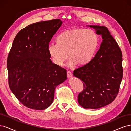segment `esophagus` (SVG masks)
<instances>
[{
	"instance_id": "1",
	"label": "esophagus",
	"mask_w": 131,
	"mask_h": 131,
	"mask_svg": "<svg viewBox=\"0 0 131 131\" xmlns=\"http://www.w3.org/2000/svg\"><path fill=\"white\" fill-rule=\"evenodd\" d=\"M67 77L68 78H70L73 76L72 73H71L70 71H68V72H67Z\"/></svg>"
}]
</instances>
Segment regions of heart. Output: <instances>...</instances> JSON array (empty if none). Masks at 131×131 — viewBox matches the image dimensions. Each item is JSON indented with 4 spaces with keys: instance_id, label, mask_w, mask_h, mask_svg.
<instances>
[{
    "instance_id": "obj_1",
    "label": "heart",
    "mask_w": 131,
    "mask_h": 131,
    "mask_svg": "<svg viewBox=\"0 0 131 131\" xmlns=\"http://www.w3.org/2000/svg\"><path fill=\"white\" fill-rule=\"evenodd\" d=\"M56 41L57 43H51L47 47L53 63L63 66L68 54L70 58L67 66L73 68L78 64L85 66L92 60L98 48L99 38L92 29L75 28L61 33Z\"/></svg>"
}]
</instances>
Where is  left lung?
Here are the masks:
<instances>
[{
	"label": "left lung",
	"mask_w": 131,
	"mask_h": 131,
	"mask_svg": "<svg viewBox=\"0 0 131 131\" xmlns=\"http://www.w3.org/2000/svg\"><path fill=\"white\" fill-rule=\"evenodd\" d=\"M103 39L100 49L88 64L75 69L74 77L83 81L79 104L96 109L111 103L116 97L123 76L122 54L117 43L104 26H88Z\"/></svg>",
	"instance_id": "left-lung-1"
}]
</instances>
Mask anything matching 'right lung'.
I'll return each instance as SVG.
<instances>
[{
  "instance_id": "right-lung-1",
  "label": "right lung",
  "mask_w": 131,
  "mask_h": 131,
  "mask_svg": "<svg viewBox=\"0 0 131 131\" xmlns=\"http://www.w3.org/2000/svg\"><path fill=\"white\" fill-rule=\"evenodd\" d=\"M63 22H37L15 37L7 61L11 92L27 108L43 110L54 99L56 86L67 79L66 70L52 63L47 50Z\"/></svg>"
}]
</instances>
